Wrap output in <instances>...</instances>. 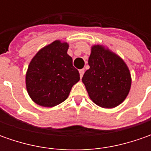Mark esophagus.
<instances>
[{
    "instance_id": "esophagus-1",
    "label": "esophagus",
    "mask_w": 151,
    "mask_h": 151,
    "mask_svg": "<svg viewBox=\"0 0 151 151\" xmlns=\"http://www.w3.org/2000/svg\"><path fill=\"white\" fill-rule=\"evenodd\" d=\"M79 72H80V76H81V78H82V76H83V75H84L85 70L84 69H81V70H79Z\"/></svg>"
}]
</instances>
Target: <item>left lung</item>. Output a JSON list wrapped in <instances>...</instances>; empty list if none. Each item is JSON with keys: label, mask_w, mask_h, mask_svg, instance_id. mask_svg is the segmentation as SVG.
<instances>
[{"label": "left lung", "mask_w": 151, "mask_h": 151, "mask_svg": "<svg viewBox=\"0 0 151 151\" xmlns=\"http://www.w3.org/2000/svg\"><path fill=\"white\" fill-rule=\"evenodd\" d=\"M82 82L90 98L99 107L113 108L128 96L131 86L129 68L119 56L101 45L91 48Z\"/></svg>", "instance_id": "1"}]
</instances>
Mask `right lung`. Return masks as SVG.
Listing matches in <instances>:
<instances>
[{
  "label": "right lung",
  "mask_w": 151,
  "mask_h": 151,
  "mask_svg": "<svg viewBox=\"0 0 151 151\" xmlns=\"http://www.w3.org/2000/svg\"><path fill=\"white\" fill-rule=\"evenodd\" d=\"M68 48L67 43L56 40L39 50L30 62L27 91L38 105L50 107L63 102L79 81L80 74L67 54Z\"/></svg>",
  "instance_id": "1"
}]
</instances>
